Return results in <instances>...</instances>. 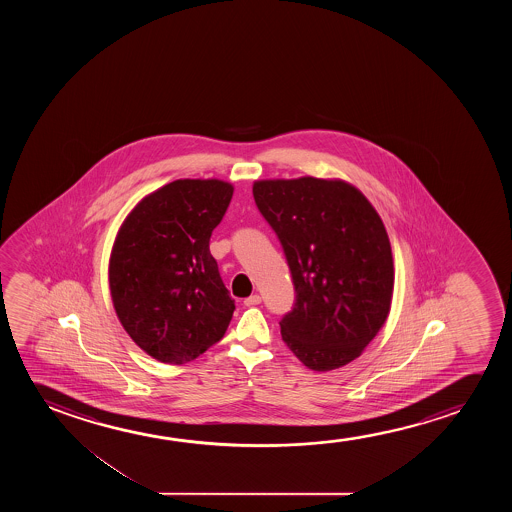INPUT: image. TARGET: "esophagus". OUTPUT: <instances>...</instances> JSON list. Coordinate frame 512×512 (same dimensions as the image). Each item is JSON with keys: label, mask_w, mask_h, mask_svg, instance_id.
<instances>
[{"label": "esophagus", "mask_w": 512, "mask_h": 512, "mask_svg": "<svg viewBox=\"0 0 512 512\" xmlns=\"http://www.w3.org/2000/svg\"><path fill=\"white\" fill-rule=\"evenodd\" d=\"M262 302V299H260V295H250V297H246L245 301H243V304L245 306H257V304H260Z\"/></svg>", "instance_id": "esophagus-1"}]
</instances>
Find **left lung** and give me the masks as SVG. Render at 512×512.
Listing matches in <instances>:
<instances>
[{
    "instance_id": "1",
    "label": "left lung",
    "mask_w": 512,
    "mask_h": 512,
    "mask_svg": "<svg viewBox=\"0 0 512 512\" xmlns=\"http://www.w3.org/2000/svg\"><path fill=\"white\" fill-rule=\"evenodd\" d=\"M253 199L294 281V308L280 322L283 341L313 371L350 364L392 304V248L381 218L341 180H262L253 183Z\"/></svg>"
}]
</instances>
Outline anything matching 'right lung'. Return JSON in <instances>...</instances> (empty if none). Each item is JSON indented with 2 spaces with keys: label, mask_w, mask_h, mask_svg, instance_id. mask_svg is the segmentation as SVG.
I'll return each mask as SVG.
<instances>
[{
  "label": "right lung",
  "mask_w": 512,
  "mask_h": 512,
  "mask_svg": "<svg viewBox=\"0 0 512 512\" xmlns=\"http://www.w3.org/2000/svg\"><path fill=\"white\" fill-rule=\"evenodd\" d=\"M231 183L176 180L145 197L120 227L110 290L122 327L164 364H185L224 337L234 299L210 253Z\"/></svg>",
  "instance_id": "right-lung-1"
}]
</instances>
